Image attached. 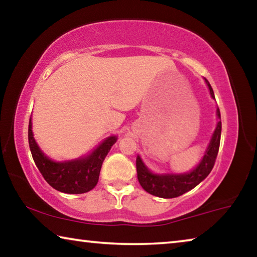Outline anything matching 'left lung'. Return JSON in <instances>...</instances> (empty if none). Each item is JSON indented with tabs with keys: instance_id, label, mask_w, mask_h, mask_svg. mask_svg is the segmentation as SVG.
Segmentation results:
<instances>
[{
	"instance_id": "1",
	"label": "left lung",
	"mask_w": 257,
	"mask_h": 257,
	"mask_svg": "<svg viewBox=\"0 0 257 257\" xmlns=\"http://www.w3.org/2000/svg\"><path fill=\"white\" fill-rule=\"evenodd\" d=\"M205 81L208 86V89H210L212 97L215 98L210 82L206 79ZM216 114L219 118H221L219 108H217ZM220 139L221 121L217 122L215 132L213 134L210 145H208V149L205 152V155H204L201 163L197 165L196 169H194L189 173H185V175H154V173L149 171V169L142 162L141 158L137 156L136 167L139 184L147 193L154 195V196L162 198H175L181 196L187 191L193 189L194 187H196L199 182L203 181L210 175L213 167H214L217 152H219Z\"/></svg>"
}]
</instances>
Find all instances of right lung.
I'll return each instance as SVG.
<instances>
[{"label":"right lung","instance_id":"add662e5","mask_svg":"<svg viewBox=\"0 0 257 257\" xmlns=\"http://www.w3.org/2000/svg\"><path fill=\"white\" fill-rule=\"evenodd\" d=\"M28 142L34 162L47 184L62 193L82 194L92 190L96 186L103 161L112 145L116 142V137L106 138L85 159L60 163L50 160L37 146L33 137L32 120H29L28 125Z\"/></svg>","mask_w":257,"mask_h":257}]
</instances>
